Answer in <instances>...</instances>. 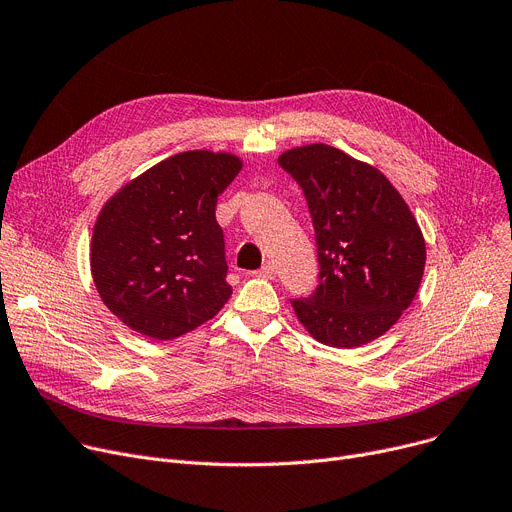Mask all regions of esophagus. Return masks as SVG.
Here are the masks:
<instances>
[{
  "mask_svg": "<svg viewBox=\"0 0 512 512\" xmlns=\"http://www.w3.org/2000/svg\"><path fill=\"white\" fill-rule=\"evenodd\" d=\"M257 276L271 280V278L276 276V265H274V263H265V265H263V267L257 271Z\"/></svg>",
  "mask_w": 512,
  "mask_h": 512,
  "instance_id": "1",
  "label": "esophagus"
}]
</instances>
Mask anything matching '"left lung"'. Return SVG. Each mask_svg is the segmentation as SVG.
Instances as JSON below:
<instances>
[{"label": "left lung", "mask_w": 512, "mask_h": 512, "mask_svg": "<svg viewBox=\"0 0 512 512\" xmlns=\"http://www.w3.org/2000/svg\"><path fill=\"white\" fill-rule=\"evenodd\" d=\"M278 164L302 187L313 218L319 286L292 300L302 327L331 348L387 333L418 294L424 234L379 168L327 144L286 150Z\"/></svg>", "instance_id": "obj_1"}]
</instances>
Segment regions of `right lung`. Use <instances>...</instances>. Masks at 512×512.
<instances>
[{
    "label": "right lung",
    "instance_id": "obj_1",
    "mask_svg": "<svg viewBox=\"0 0 512 512\" xmlns=\"http://www.w3.org/2000/svg\"><path fill=\"white\" fill-rule=\"evenodd\" d=\"M241 168L230 152H181L102 206L90 271L102 302L129 329L166 342L214 319L228 302L216 203Z\"/></svg>",
    "mask_w": 512,
    "mask_h": 512
}]
</instances>
